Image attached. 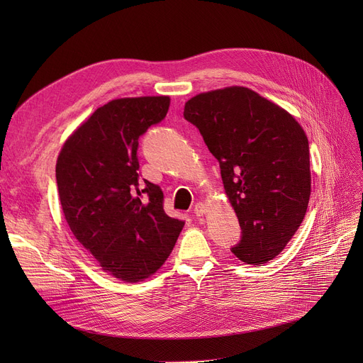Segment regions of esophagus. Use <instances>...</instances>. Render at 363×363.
<instances>
[{
    "label": "esophagus",
    "mask_w": 363,
    "mask_h": 363,
    "mask_svg": "<svg viewBox=\"0 0 363 363\" xmlns=\"http://www.w3.org/2000/svg\"><path fill=\"white\" fill-rule=\"evenodd\" d=\"M204 213H207V207L204 203H197L194 207V215L196 216H203Z\"/></svg>",
    "instance_id": "esophagus-1"
}]
</instances>
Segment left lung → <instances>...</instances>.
<instances>
[{"instance_id":"left-lung-1","label":"left lung","mask_w":363,"mask_h":363,"mask_svg":"<svg viewBox=\"0 0 363 363\" xmlns=\"http://www.w3.org/2000/svg\"><path fill=\"white\" fill-rule=\"evenodd\" d=\"M218 159L242 230L235 257L264 264L301 225L312 193L309 143L294 116L245 86L197 94L184 107Z\"/></svg>"}]
</instances>
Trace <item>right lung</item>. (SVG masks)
<instances>
[{"label": "right lung", "instance_id": "1", "mask_svg": "<svg viewBox=\"0 0 363 363\" xmlns=\"http://www.w3.org/2000/svg\"><path fill=\"white\" fill-rule=\"evenodd\" d=\"M169 104L167 95L111 100L70 133L57 157L72 234L104 272L125 282L157 272L184 228L164 213L162 188L138 175V138Z\"/></svg>", "mask_w": 363, "mask_h": 363}]
</instances>
